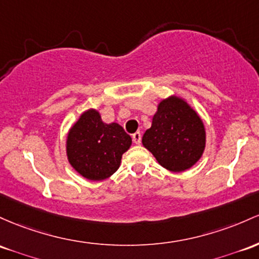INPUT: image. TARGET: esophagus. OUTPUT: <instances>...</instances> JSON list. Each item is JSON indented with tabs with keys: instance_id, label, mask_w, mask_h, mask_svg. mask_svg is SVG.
Instances as JSON below:
<instances>
[{
	"instance_id": "34e87169",
	"label": "esophagus",
	"mask_w": 259,
	"mask_h": 259,
	"mask_svg": "<svg viewBox=\"0 0 259 259\" xmlns=\"http://www.w3.org/2000/svg\"><path fill=\"white\" fill-rule=\"evenodd\" d=\"M133 141H134V144L139 145L141 143V134L140 133H135V134H133Z\"/></svg>"
}]
</instances>
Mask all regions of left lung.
<instances>
[{"label":"left lung","mask_w":259,"mask_h":259,"mask_svg":"<svg viewBox=\"0 0 259 259\" xmlns=\"http://www.w3.org/2000/svg\"><path fill=\"white\" fill-rule=\"evenodd\" d=\"M143 145L163 168L184 172L203 156L205 126L186 99L172 95L158 103L151 127L143 136Z\"/></svg>","instance_id":"1"}]
</instances>
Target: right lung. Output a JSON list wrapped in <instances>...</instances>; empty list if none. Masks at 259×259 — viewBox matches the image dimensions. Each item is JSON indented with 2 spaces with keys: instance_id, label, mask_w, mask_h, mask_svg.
Instances as JSON below:
<instances>
[{
  "instance_id": "add662e5",
  "label": "right lung",
  "mask_w": 259,
  "mask_h": 259,
  "mask_svg": "<svg viewBox=\"0 0 259 259\" xmlns=\"http://www.w3.org/2000/svg\"><path fill=\"white\" fill-rule=\"evenodd\" d=\"M132 146V138L118 123L107 124L95 108L84 110L70 127L66 156L78 175L103 181L116 172L121 156Z\"/></svg>"
}]
</instances>
